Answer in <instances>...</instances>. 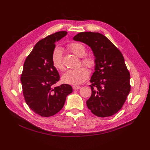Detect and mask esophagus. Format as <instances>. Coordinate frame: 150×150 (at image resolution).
Returning <instances> with one entry per match:
<instances>
[{
    "mask_svg": "<svg viewBox=\"0 0 150 150\" xmlns=\"http://www.w3.org/2000/svg\"><path fill=\"white\" fill-rule=\"evenodd\" d=\"M72 88H73V89L76 90V89H80V86H77V85H74V86H72Z\"/></svg>",
    "mask_w": 150,
    "mask_h": 150,
    "instance_id": "esophagus-1",
    "label": "esophagus"
}]
</instances>
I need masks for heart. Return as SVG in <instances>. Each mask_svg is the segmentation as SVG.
Wrapping results in <instances>:
<instances>
[{
	"label": "heart",
	"instance_id": "1",
	"mask_svg": "<svg viewBox=\"0 0 150 150\" xmlns=\"http://www.w3.org/2000/svg\"><path fill=\"white\" fill-rule=\"evenodd\" d=\"M70 50L75 55L82 57V62L87 67H92L94 61L89 56H84L86 53V50L81 43H73L69 45ZM51 62L53 66L57 70H62L64 68L62 62V51L60 47H56L53 51L51 54ZM89 76V71L84 67L78 69L68 70L62 75V81L66 84L77 85L83 83Z\"/></svg>",
	"mask_w": 150,
	"mask_h": 150
}]
</instances>
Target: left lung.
<instances>
[{
	"instance_id": "left-lung-1",
	"label": "left lung",
	"mask_w": 150,
	"mask_h": 150,
	"mask_svg": "<svg viewBox=\"0 0 150 150\" xmlns=\"http://www.w3.org/2000/svg\"><path fill=\"white\" fill-rule=\"evenodd\" d=\"M75 41L86 43L95 56V71L90 82L92 91L88 108L99 117L115 115L122 108L131 90L130 74L121 51L98 32H80Z\"/></svg>"
}]
</instances>
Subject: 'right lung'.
<instances>
[{
  "label": "right lung",
  "instance_id": "right-lung-1",
  "mask_svg": "<svg viewBox=\"0 0 150 150\" xmlns=\"http://www.w3.org/2000/svg\"><path fill=\"white\" fill-rule=\"evenodd\" d=\"M67 34L66 31L57 32L38 41L24 64L21 81L24 99L32 111L41 116L59 112L66 97L72 92L69 84L54 87L60 76L51 62L56 42Z\"/></svg>",
  "mask_w": 150,
  "mask_h": 150
}]
</instances>
